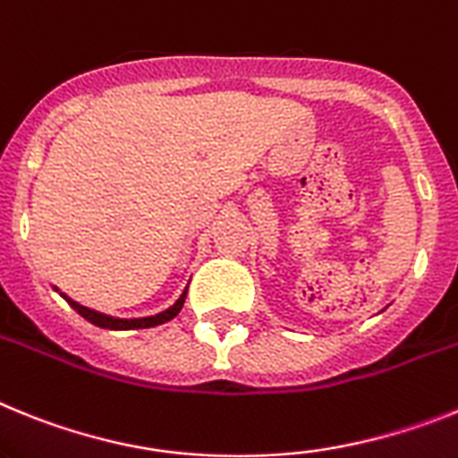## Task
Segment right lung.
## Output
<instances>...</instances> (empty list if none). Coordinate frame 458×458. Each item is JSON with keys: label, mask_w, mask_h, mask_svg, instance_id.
<instances>
[{"label": "right lung", "mask_w": 458, "mask_h": 458, "mask_svg": "<svg viewBox=\"0 0 458 458\" xmlns=\"http://www.w3.org/2000/svg\"><path fill=\"white\" fill-rule=\"evenodd\" d=\"M55 290H57V288H55ZM59 295L69 301V304L73 306L75 311L81 313L85 320H89V323L97 325V327H103V329H147V327H157V325H163V323H168V320H173V318L182 311V306H184L186 290L180 295V300L174 301L170 309H165V311L157 313V316H147V318H131V320H129V318L106 316V313H98V311H94V309H87V306L78 304V301H73L71 297L64 295V293H59Z\"/></svg>", "instance_id": "obj_1"}]
</instances>
